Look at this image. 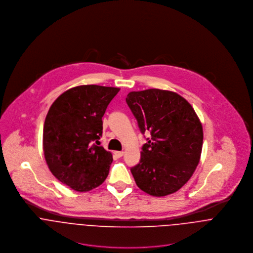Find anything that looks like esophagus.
Here are the masks:
<instances>
[{
  "label": "esophagus",
  "mask_w": 253,
  "mask_h": 253,
  "mask_svg": "<svg viewBox=\"0 0 253 253\" xmlns=\"http://www.w3.org/2000/svg\"><path fill=\"white\" fill-rule=\"evenodd\" d=\"M114 154L117 158H121V157L124 156V151H116Z\"/></svg>",
  "instance_id": "1"
}]
</instances>
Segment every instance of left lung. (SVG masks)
Instances as JSON below:
<instances>
[{
	"label": "left lung",
	"mask_w": 253,
	"mask_h": 253,
	"mask_svg": "<svg viewBox=\"0 0 253 253\" xmlns=\"http://www.w3.org/2000/svg\"><path fill=\"white\" fill-rule=\"evenodd\" d=\"M126 101L141 133H151L130 169L136 185L155 197L178 191L201 158L204 132L196 112L179 94L158 88L131 91Z\"/></svg>",
	"instance_id": "obj_1"
}]
</instances>
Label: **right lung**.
<instances>
[{
	"instance_id": "add662e5",
	"label": "right lung",
	"mask_w": 253,
	"mask_h": 253,
	"mask_svg": "<svg viewBox=\"0 0 253 253\" xmlns=\"http://www.w3.org/2000/svg\"><path fill=\"white\" fill-rule=\"evenodd\" d=\"M119 90L96 84L76 86L47 112L42 133L45 162L55 178L75 191H90L108 176L112 154L97 143L102 117Z\"/></svg>"
}]
</instances>
